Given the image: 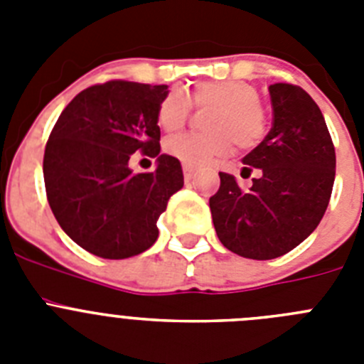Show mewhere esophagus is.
Wrapping results in <instances>:
<instances>
[{
	"label": "esophagus",
	"instance_id": "esophagus-1",
	"mask_svg": "<svg viewBox=\"0 0 364 364\" xmlns=\"http://www.w3.org/2000/svg\"><path fill=\"white\" fill-rule=\"evenodd\" d=\"M182 169H184V176H186V180H191V178H193V175H195V167H193V166H188V164H184V166H182Z\"/></svg>",
	"mask_w": 364,
	"mask_h": 364
}]
</instances>
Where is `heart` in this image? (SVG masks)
<instances>
[{
	"label": "heart",
	"instance_id": "obj_1",
	"mask_svg": "<svg viewBox=\"0 0 364 364\" xmlns=\"http://www.w3.org/2000/svg\"><path fill=\"white\" fill-rule=\"evenodd\" d=\"M197 107H213L208 117L210 133H178L166 140V151L188 166H205L233 151L255 149L268 134V112L257 87L244 80H205L191 91ZM191 102L186 92L171 91L159 107V125L176 131L188 122Z\"/></svg>",
	"mask_w": 364,
	"mask_h": 364
}]
</instances>
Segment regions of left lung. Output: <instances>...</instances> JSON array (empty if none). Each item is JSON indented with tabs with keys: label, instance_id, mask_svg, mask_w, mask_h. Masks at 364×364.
Masks as SVG:
<instances>
[{
	"label": "left lung",
	"instance_id": "8db88e82",
	"mask_svg": "<svg viewBox=\"0 0 364 364\" xmlns=\"http://www.w3.org/2000/svg\"><path fill=\"white\" fill-rule=\"evenodd\" d=\"M273 122L244 156L242 173L259 169L247 191L228 173L210 198L218 239L246 259L291 252L319 226L336 178V149L319 105L299 85H269Z\"/></svg>",
	"mask_w": 364,
	"mask_h": 364
}]
</instances>
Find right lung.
<instances>
[{
	"mask_svg": "<svg viewBox=\"0 0 364 364\" xmlns=\"http://www.w3.org/2000/svg\"><path fill=\"white\" fill-rule=\"evenodd\" d=\"M167 85L111 80L87 87L62 111L47 140L43 178L58 224L102 259L146 252L156 220L184 186L178 159L160 154L159 107ZM134 150L159 156L153 173H133Z\"/></svg>",
	"mask_w": 364,
	"mask_h": 364,
	"instance_id": "obj_1",
	"label": "right lung"
}]
</instances>
